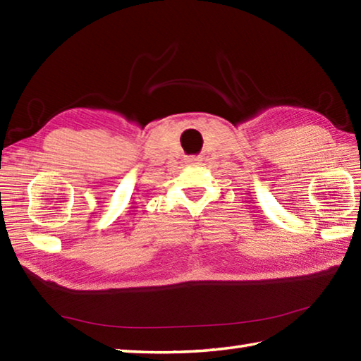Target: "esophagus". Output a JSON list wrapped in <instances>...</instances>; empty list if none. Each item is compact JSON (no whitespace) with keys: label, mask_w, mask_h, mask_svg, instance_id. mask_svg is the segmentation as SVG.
I'll use <instances>...</instances> for the list:
<instances>
[{"label":"esophagus","mask_w":361,"mask_h":361,"mask_svg":"<svg viewBox=\"0 0 361 361\" xmlns=\"http://www.w3.org/2000/svg\"><path fill=\"white\" fill-rule=\"evenodd\" d=\"M200 161H202V158H200V157H189V158H186V163H188V164H190V166H197V164H200Z\"/></svg>","instance_id":"34e87169"}]
</instances>
